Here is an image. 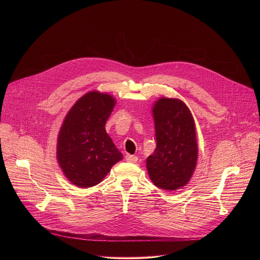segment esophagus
Wrapping results in <instances>:
<instances>
[{
  "instance_id": "1",
  "label": "esophagus",
  "mask_w": 260,
  "mask_h": 260,
  "mask_svg": "<svg viewBox=\"0 0 260 260\" xmlns=\"http://www.w3.org/2000/svg\"><path fill=\"white\" fill-rule=\"evenodd\" d=\"M125 159H126V161L132 162V164H135V162L138 161V157L135 156V155H131V154H127V155L125 156Z\"/></svg>"
}]
</instances>
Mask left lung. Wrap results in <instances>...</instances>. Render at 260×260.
<instances>
[{
    "label": "left lung",
    "mask_w": 260,
    "mask_h": 260,
    "mask_svg": "<svg viewBox=\"0 0 260 260\" xmlns=\"http://www.w3.org/2000/svg\"><path fill=\"white\" fill-rule=\"evenodd\" d=\"M156 148L146 168L155 186L175 191L190 181L198 164L199 147L193 116L184 102L159 98L152 106Z\"/></svg>",
    "instance_id": "8db88e82"
}]
</instances>
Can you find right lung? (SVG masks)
<instances>
[{"mask_svg":"<svg viewBox=\"0 0 260 260\" xmlns=\"http://www.w3.org/2000/svg\"><path fill=\"white\" fill-rule=\"evenodd\" d=\"M115 105L110 93L88 91L72 106L59 128L58 166L66 178L80 188L95 186L123 158L105 128Z\"/></svg>","mask_w":260,"mask_h":260,"instance_id":"1","label":"right lung"}]
</instances>
